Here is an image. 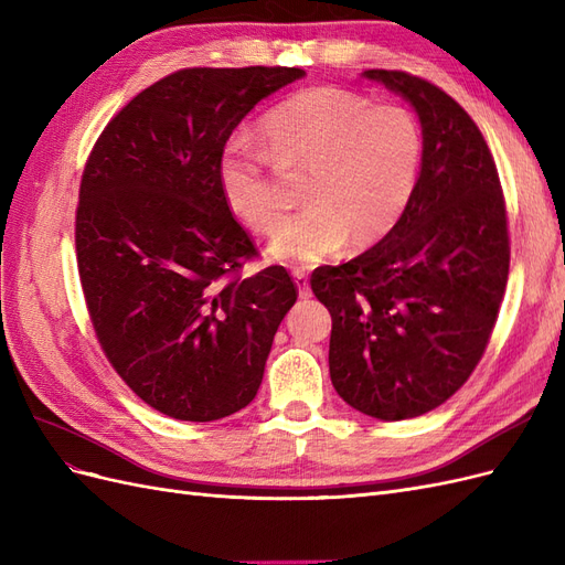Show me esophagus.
<instances>
[{
    "mask_svg": "<svg viewBox=\"0 0 565 565\" xmlns=\"http://www.w3.org/2000/svg\"><path fill=\"white\" fill-rule=\"evenodd\" d=\"M295 282H297V287H299V297L301 299H306V297H311V289H309V273H306L303 268H295Z\"/></svg>",
    "mask_w": 565,
    "mask_h": 565,
    "instance_id": "esophagus-1",
    "label": "esophagus"
}]
</instances>
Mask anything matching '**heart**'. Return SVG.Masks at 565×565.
Returning <instances> with one entry per match:
<instances>
[{
  "label": "heart",
  "instance_id": "1",
  "mask_svg": "<svg viewBox=\"0 0 565 565\" xmlns=\"http://www.w3.org/2000/svg\"><path fill=\"white\" fill-rule=\"evenodd\" d=\"M256 131L265 152L231 139L218 156L216 177L237 221L259 235H276L289 200L266 172V160L285 174L303 172L299 195L309 207L270 243L276 259L311 264L347 241L355 249L380 243L415 195L424 136L417 117L403 106L313 87L273 106Z\"/></svg>",
  "mask_w": 565,
  "mask_h": 565
}]
</instances>
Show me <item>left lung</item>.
I'll use <instances>...</instances> for the list:
<instances>
[{
	"label": "left lung",
	"mask_w": 565,
	"mask_h": 565,
	"mask_svg": "<svg viewBox=\"0 0 565 565\" xmlns=\"http://www.w3.org/2000/svg\"><path fill=\"white\" fill-rule=\"evenodd\" d=\"M415 108L422 169L384 241L311 289L332 316L330 377L358 413L398 422L446 403L481 361L509 276L498 167L473 119L431 82L365 71Z\"/></svg>",
	"instance_id": "1"
}]
</instances>
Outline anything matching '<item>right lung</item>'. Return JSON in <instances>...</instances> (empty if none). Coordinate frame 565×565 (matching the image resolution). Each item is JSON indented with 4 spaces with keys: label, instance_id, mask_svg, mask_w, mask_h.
<instances>
[{
    "label": "right lung",
    "instance_id": "obj_1",
    "mask_svg": "<svg viewBox=\"0 0 565 565\" xmlns=\"http://www.w3.org/2000/svg\"><path fill=\"white\" fill-rule=\"evenodd\" d=\"M301 67H191L119 110L82 174L75 245L100 349L127 386L183 422L249 405L278 324L297 301L282 266L241 278L256 254L221 195L233 129Z\"/></svg>",
    "mask_w": 565,
    "mask_h": 565
}]
</instances>
